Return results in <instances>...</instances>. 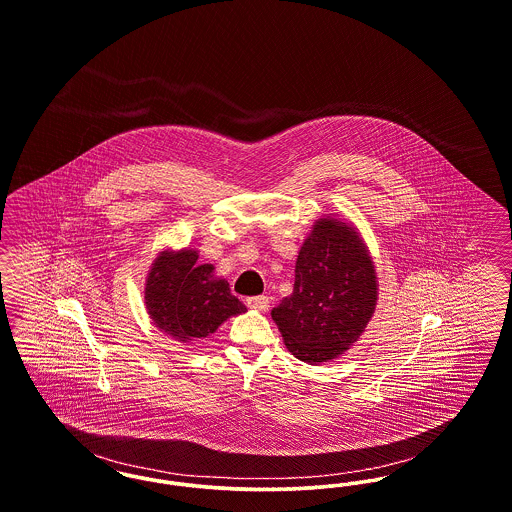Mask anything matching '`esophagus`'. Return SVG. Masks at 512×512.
<instances>
[{
	"mask_svg": "<svg viewBox=\"0 0 512 512\" xmlns=\"http://www.w3.org/2000/svg\"><path fill=\"white\" fill-rule=\"evenodd\" d=\"M246 306L252 310H258V312H266L269 308V298L267 296H250V298H246Z\"/></svg>",
	"mask_w": 512,
	"mask_h": 512,
	"instance_id": "34e87169",
	"label": "esophagus"
}]
</instances>
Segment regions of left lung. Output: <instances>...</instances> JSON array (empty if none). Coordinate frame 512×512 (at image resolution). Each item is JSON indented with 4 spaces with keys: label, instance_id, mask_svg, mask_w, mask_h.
I'll return each instance as SVG.
<instances>
[{
    "label": "left lung",
    "instance_id": "left-lung-1",
    "mask_svg": "<svg viewBox=\"0 0 512 512\" xmlns=\"http://www.w3.org/2000/svg\"><path fill=\"white\" fill-rule=\"evenodd\" d=\"M377 304V277L354 227L319 220L300 248L294 289L271 317L292 356L317 365L340 356L365 331Z\"/></svg>",
    "mask_w": 512,
    "mask_h": 512
}]
</instances>
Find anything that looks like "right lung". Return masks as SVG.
Masks as SVG:
<instances>
[{"label": "right lung", "instance_id": "obj_1", "mask_svg": "<svg viewBox=\"0 0 512 512\" xmlns=\"http://www.w3.org/2000/svg\"><path fill=\"white\" fill-rule=\"evenodd\" d=\"M195 250L162 252L145 287V304L162 333L191 342L214 333L231 315L245 313V304L231 294L225 279L212 275L210 264H197Z\"/></svg>", "mask_w": 512, "mask_h": 512}]
</instances>
